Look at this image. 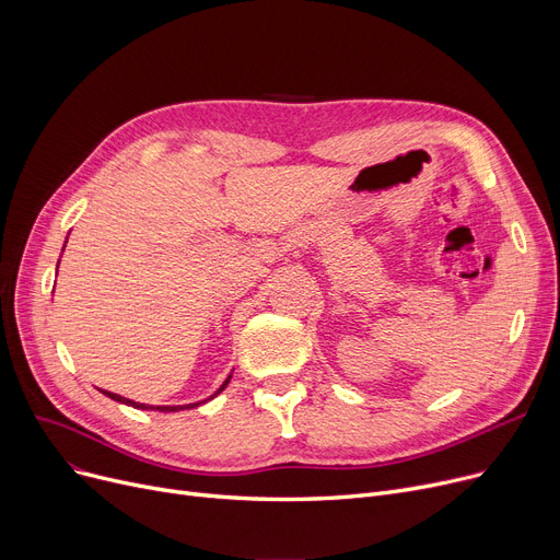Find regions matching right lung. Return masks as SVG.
Segmentation results:
<instances>
[{"instance_id": "1", "label": "right lung", "mask_w": 560, "mask_h": 560, "mask_svg": "<svg viewBox=\"0 0 560 560\" xmlns=\"http://www.w3.org/2000/svg\"><path fill=\"white\" fill-rule=\"evenodd\" d=\"M226 384H229V378L224 381V384H222V388L220 390H224L226 388ZM218 390V393H220ZM106 397H110V399H115V401H122V404H127V406H133V408H154V406H144V404H136V401H131V399H125V397H120V395H115V393H108V390H102ZM215 393V395H218ZM195 406H199V404H188V406H156L154 410H184V408H195Z\"/></svg>"}]
</instances>
